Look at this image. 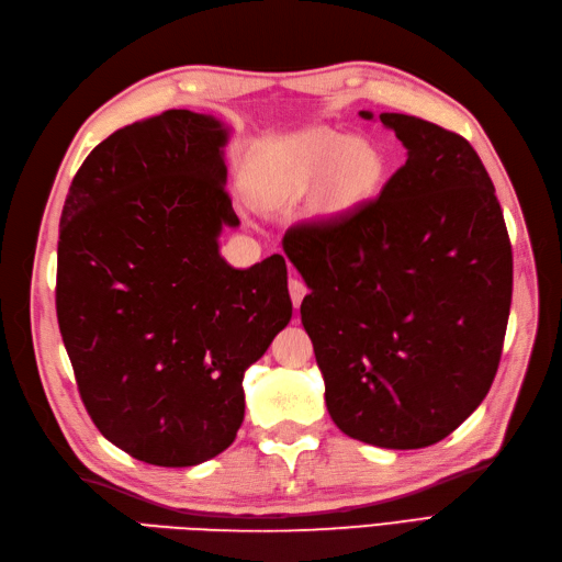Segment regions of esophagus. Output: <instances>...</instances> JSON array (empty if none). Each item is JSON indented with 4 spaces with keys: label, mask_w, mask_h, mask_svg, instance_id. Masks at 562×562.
<instances>
[{
    "label": "esophagus",
    "mask_w": 562,
    "mask_h": 562,
    "mask_svg": "<svg viewBox=\"0 0 562 562\" xmlns=\"http://www.w3.org/2000/svg\"><path fill=\"white\" fill-rule=\"evenodd\" d=\"M288 291H291V300H293V307L297 310L300 304H302V300H304V295L310 293V288L304 285V281H300V279H291L288 281Z\"/></svg>",
    "instance_id": "34e87169"
}]
</instances>
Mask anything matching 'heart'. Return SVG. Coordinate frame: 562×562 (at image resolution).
<instances>
[{
  "instance_id": "b5f03b06",
  "label": "heart",
  "mask_w": 562,
  "mask_h": 562,
  "mask_svg": "<svg viewBox=\"0 0 562 562\" xmlns=\"http://www.w3.org/2000/svg\"><path fill=\"white\" fill-rule=\"evenodd\" d=\"M380 176L382 157L368 140L318 128L304 135L274 168L265 171L255 190L265 203L279 206L328 178L330 201L335 206H349L370 192Z\"/></svg>"
}]
</instances>
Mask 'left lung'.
I'll return each mask as SVG.
<instances>
[{"instance_id": "left-lung-1", "label": "left lung", "mask_w": 562, "mask_h": 562, "mask_svg": "<svg viewBox=\"0 0 562 562\" xmlns=\"http://www.w3.org/2000/svg\"><path fill=\"white\" fill-rule=\"evenodd\" d=\"M380 122L405 145V164L378 199L293 227L283 250L312 288L302 326L339 431L417 450L487 396L514 258L495 184L469 140L419 116L384 112Z\"/></svg>"}]
</instances>
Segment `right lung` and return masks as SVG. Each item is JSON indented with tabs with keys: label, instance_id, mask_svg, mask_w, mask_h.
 I'll return each mask as SVG.
<instances>
[{
	"label": "right lung",
	"instance_id": "right-lung-1",
	"mask_svg": "<svg viewBox=\"0 0 562 562\" xmlns=\"http://www.w3.org/2000/svg\"><path fill=\"white\" fill-rule=\"evenodd\" d=\"M229 131L166 110L114 131L77 171L60 215L56 312L83 405L110 443L155 467L227 450L244 372L288 326L283 255L234 269L223 227Z\"/></svg>",
	"mask_w": 562,
	"mask_h": 562
}]
</instances>
